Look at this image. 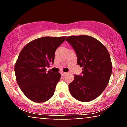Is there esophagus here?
<instances>
[{
    "label": "esophagus",
    "mask_w": 127,
    "mask_h": 127,
    "mask_svg": "<svg viewBox=\"0 0 127 127\" xmlns=\"http://www.w3.org/2000/svg\"><path fill=\"white\" fill-rule=\"evenodd\" d=\"M60 73H61V75H62V76H64L65 75H66V73L63 72H61Z\"/></svg>",
    "instance_id": "obj_1"
}]
</instances>
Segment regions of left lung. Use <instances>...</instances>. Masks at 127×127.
I'll use <instances>...</instances> for the list:
<instances>
[{"label":"left lung","instance_id":"1","mask_svg":"<svg viewBox=\"0 0 127 127\" xmlns=\"http://www.w3.org/2000/svg\"><path fill=\"white\" fill-rule=\"evenodd\" d=\"M76 52L82 75H75L68 84L74 98L83 102L98 97L108 84L112 65L108 51L100 41L90 36H71L65 39Z\"/></svg>","mask_w":127,"mask_h":127}]
</instances>
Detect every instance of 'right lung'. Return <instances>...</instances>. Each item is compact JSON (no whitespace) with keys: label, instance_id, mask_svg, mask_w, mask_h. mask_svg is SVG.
Returning a JSON list of instances; mask_svg holds the SVG:
<instances>
[{"label":"right lung","instance_id":"1","mask_svg":"<svg viewBox=\"0 0 127 127\" xmlns=\"http://www.w3.org/2000/svg\"><path fill=\"white\" fill-rule=\"evenodd\" d=\"M65 37H40L27 43L20 52L14 68L16 80L24 95L32 101L45 102L54 94L61 75L46 72V68L53 64L55 50Z\"/></svg>","mask_w":127,"mask_h":127}]
</instances>
